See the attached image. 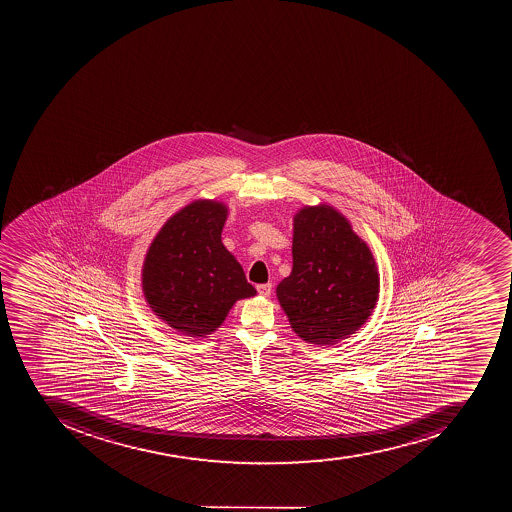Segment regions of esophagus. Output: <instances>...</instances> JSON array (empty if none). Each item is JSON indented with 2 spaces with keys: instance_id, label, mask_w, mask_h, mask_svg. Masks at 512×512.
<instances>
[{
  "instance_id": "1",
  "label": "esophagus",
  "mask_w": 512,
  "mask_h": 512,
  "mask_svg": "<svg viewBox=\"0 0 512 512\" xmlns=\"http://www.w3.org/2000/svg\"><path fill=\"white\" fill-rule=\"evenodd\" d=\"M258 293L264 296V298H267V296H270V293H272V285H270V283L258 285Z\"/></svg>"
}]
</instances>
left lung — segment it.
I'll return each instance as SVG.
<instances>
[{"mask_svg": "<svg viewBox=\"0 0 512 512\" xmlns=\"http://www.w3.org/2000/svg\"><path fill=\"white\" fill-rule=\"evenodd\" d=\"M293 222V270L278 283V302L299 338L331 346L365 325L375 309L378 267L333 206H304Z\"/></svg>", "mask_w": 512, "mask_h": 512, "instance_id": "8db88e82", "label": "left lung"}]
</instances>
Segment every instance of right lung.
Wrapping results in <instances>:
<instances>
[{
  "label": "right lung",
  "instance_id": "add662e5",
  "mask_svg": "<svg viewBox=\"0 0 512 512\" xmlns=\"http://www.w3.org/2000/svg\"><path fill=\"white\" fill-rule=\"evenodd\" d=\"M227 214L224 203L195 200L165 222L145 254V301L166 325L192 338L218 330L235 302L256 294L222 245Z\"/></svg>",
  "mask_w": 512,
  "mask_h": 512
}]
</instances>
